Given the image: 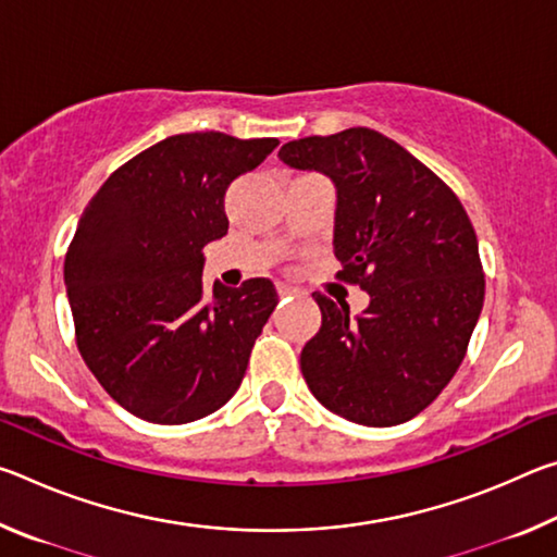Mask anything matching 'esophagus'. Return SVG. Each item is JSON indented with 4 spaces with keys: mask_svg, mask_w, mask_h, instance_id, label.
Masks as SVG:
<instances>
[{
    "mask_svg": "<svg viewBox=\"0 0 557 557\" xmlns=\"http://www.w3.org/2000/svg\"><path fill=\"white\" fill-rule=\"evenodd\" d=\"M277 295H280V297H295V295H299V289H297L295 285H285V282H280V285H277Z\"/></svg>",
    "mask_w": 557,
    "mask_h": 557,
    "instance_id": "obj_1",
    "label": "esophagus"
}]
</instances>
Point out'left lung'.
Returning <instances> with one entry per match:
<instances>
[{"mask_svg":"<svg viewBox=\"0 0 557 557\" xmlns=\"http://www.w3.org/2000/svg\"><path fill=\"white\" fill-rule=\"evenodd\" d=\"M277 157L334 184L338 275L369 292L361 314L314 292L322 329L301 348V375L358 425L408 422L457 373L482 314L469 215L425 164L369 127L295 139Z\"/></svg>","mask_w":557,"mask_h":557,"instance_id":"left-lung-1","label":"left lung"}]
</instances>
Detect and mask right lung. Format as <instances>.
<instances>
[{
  "mask_svg": "<svg viewBox=\"0 0 557 557\" xmlns=\"http://www.w3.org/2000/svg\"><path fill=\"white\" fill-rule=\"evenodd\" d=\"M280 143L166 137L120 166L83 211L63 280L83 361L127 412L184 425L223 408L277 307L265 277L203 289V248L228 233L223 196Z\"/></svg>",
  "mask_w": 557,
  "mask_h": 557,
  "instance_id": "right-lung-1",
  "label": "right lung"
}]
</instances>
